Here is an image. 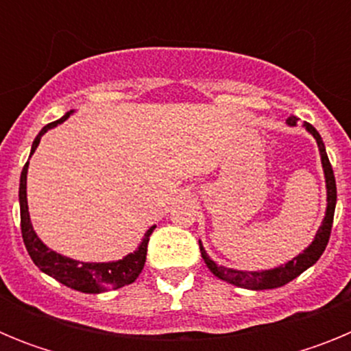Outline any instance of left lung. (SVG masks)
Wrapping results in <instances>:
<instances>
[{"instance_id": "1", "label": "left lung", "mask_w": 351, "mask_h": 351, "mask_svg": "<svg viewBox=\"0 0 351 351\" xmlns=\"http://www.w3.org/2000/svg\"><path fill=\"white\" fill-rule=\"evenodd\" d=\"M295 116H290L287 119V123L290 126H295ZM302 126L306 128V132L311 133L313 138H315L316 144H318L322 169H324L325 178V190H327V209H325L324 221H322L320 228L316 230L313 243L309 244L308 247H304L302 253H299L297 256L288 260V262L281 263L278 267L265 269V271H239V269H228L225 267V265H218V263L214 262V260L207 255L202 241H198L204 262H206V265L209 267V271L213 272L216 278H219V280L226 281V283L230 285H235V287L239 288H246V290H271V288H280L283 287V285L290 283L291 280H295L297 276L302 274L306 269L315 265V263L318 262V258L322 256V253L325 251L328 237H330V230H332L334 210H336V179H334L332 167H330V161H328L327 151H325V144L324 141H322L320 133L316 132L309 123H304Z\"/></svg>"}]
</instances>
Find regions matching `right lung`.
I'll list each match as a JSON object with an SVG mask.
<instances>
[{"instance_id":"right-lung-1","label":"right lung","mask_w":351,"mask_h":351,"mask_svg":"<svg viewBox=\"0 0 351 351\" xmlns=\"http://www.w3.org/2000/svg\"><path fill=\"white\" fill-rule=\"evenodd\" d=\"M75 110H68L61 119L54 121L51 125L43 126L42 132L36 135L31 145L29 158L38 147L40 141L49 130L56 128L58 125L64 123ZM27 167L29 160L26 161L23 172H21V184H19V206H21V230H23L24 244L29 253L31 260L35 262L36 267L47 276L60 281L61 285L68 288H73L82 293H101L107 290H116V288L125 287L137 280L138 274L144 269L145 255H147L149 237L153 234L156 226H151L142 237L137 250L128 253L126 256L112 262H80V260L68 258V256L56 253L51 247L43 244L42 239L36 235L33 223L29 218V207H27Z\"/></svg>"}]
</instances>
